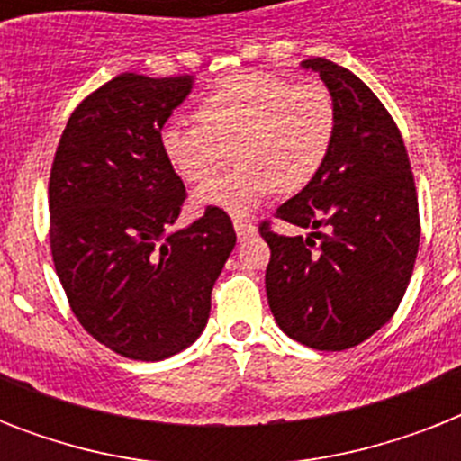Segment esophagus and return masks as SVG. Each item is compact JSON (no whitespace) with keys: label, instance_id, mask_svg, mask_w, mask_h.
<instances>
[{"label":"esophagus","instance_id":"esophagus-1","mask_svg":"<svg viewBox=\"0 0 461 461\" xmlns=\"http://www.w3.org/2000/svg\"><path fill=\"white\" fill-rule=\"evenodd\" d=\"M234 230H237L239 239H249L256 234V224L251 220H246V217H234Z\"/></svg>","mask_w":461,"mask_h":461}]
</instances>
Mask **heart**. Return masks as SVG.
I'll list each match as a JSON object with an SVG mask.
<instances>
[{"mask_svg":"<svg viewBox=\"0 0 461 461\" xmlns=\"http://www.w3.org/2000/svg\"><path fill=\"white\" fill-rule=\"evenodd\" d=\"M198 124L174 122L162 148L181 179L209 181L230 158L238 169L205 184L201 205L249 212L273 188L294 194L322 169L335 143L337 103L322 81L239 74L224 78L195 104Z\"/></svg>","mask_w":461,"mask_h":461,"instance_id":"obj_1","label":"heart"}]
</instances>
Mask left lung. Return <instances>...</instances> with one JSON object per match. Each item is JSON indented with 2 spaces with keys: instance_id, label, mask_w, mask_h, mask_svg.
I'll list each match as a JSON object with an SVG mask.
<instances>
[{
  "instance_id": "8db88e82",
  "label": "left lung",
  "mask_w": 461,
  "mask_h": 461,
  "mask_svg": "<svg viewBox=\"0 0 461 461\" xmlns=\"http://www.w3.org/2000/svg\"><path fill=\"white\" fill-rule=\"evenodd\" d=\"M337 103L322 169L275 217L311 230L287 237L260 222L270 246L267 303L292 339L318 351L357 347L400 306L414 273L421 220L407 148L375 93L335 61L306 59Z\"/></svg>"
}]
</instances>
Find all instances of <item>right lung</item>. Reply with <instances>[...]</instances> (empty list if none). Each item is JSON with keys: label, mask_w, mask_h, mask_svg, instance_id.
<instances>
[{"label": "right lung", "mask_w": 461, "mask_h": 461, "mask_svg": "<svg viewBox=\"0 0 461 461\" xmlns=\"http://www.w3.org/2000/svg\"><path fill=\"white\" fill-rule=\"evenodd\" d=\"M191 83L114 76L71 112L50 169V249L68 306L88 335L136 361L198 339L237 244L215 205L174 231L186 188L162 126Z\"/></svg>", "instance_id": "add662e5"}]
</instances>
